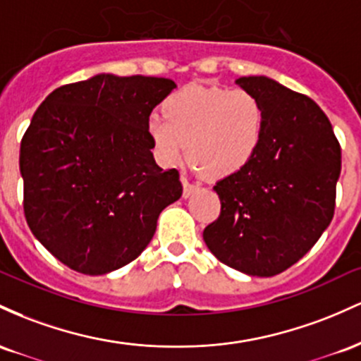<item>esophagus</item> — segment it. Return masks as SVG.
Segmentation results:
<instances>
[{
  "instance_id": "esophagus-1",
  "label": "esophagus",
  "mask_w": 361,
  "mask_h": 361,
  "mask_svg": "<svg viewBox=\"0 0 361 361\" xmlns=\"http://www.w3.org/2000/svg\"><path fill=\"white\" fill-rule=\"evenodd\" d=\"M182 185H184V197H189L197 189L196 182H192L191 179H188V177H185V176H182Z\"/></svg>"
}]
</instances>
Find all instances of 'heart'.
I'll use <instances>...</instances> for the list:
<instances>
[{"label":"heart","mask_w":361,"mask_h":361,"mask_svg":"<svg viewBox=\"0 0 361 361\" xmlns=\"http://www.w3.org/2000/svg\"><path fill=\"white\" fill-rule=\"evenodd\" d=\"M161 114L147 121L157 159L173 167L189 152L194 169L216 179L244 169L264 133L262 105L247 90L188 85L161 102Z\"/></svg>","instance_id":"b5f03b06"}]
</instances>
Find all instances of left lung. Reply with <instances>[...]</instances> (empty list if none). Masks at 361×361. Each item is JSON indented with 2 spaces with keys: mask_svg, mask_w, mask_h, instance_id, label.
<instances>
[{
  "mask_svg": "<svg viewBox=\"0 0 361 361\" xmlns=\"http://www.w3.org/2000/svg\"><path fill=\"white\" fill-rule=\"evenodd\" d=\"M264 111L256 155L218 180L221 212L202 232L213 256L249 276L293 266L333 220L341 148L317 104L268 76H242Z\"/></svg>",
  "mask_w": 361,
  "mask_h": 361,
  "instance_id": "obj_1",
  "label": "left lung"
}]
</instances>
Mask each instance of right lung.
Wrapping results in <instances>:
<instances>
[{
    "label": "right lung",
    "instance_id": "add662e5",
    "mask_svg": "<svg viewBox=\"0 0 361 361\" xmlns=\"http://www.w3.org/2000/svg\"><path fill=\"white\" fill-rule=\"evenodd\" d=\"M176 87L100 73L56 88L35 111L20 145L23 212L68 268L97 276L135 261L159 214L182 196L179 172L157 165L147 133Z\"/></svg>",
    "mask_w": 361,
    "mask_h": 361
}]
</instances>
